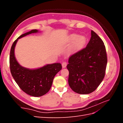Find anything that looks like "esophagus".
Here are the masks:
<instances>
[{"instance_id":"esophagus-1","label":"esophagus","mask_w":123,"mask_h":123,"mask_svg":"<svg viewBox=\"0 0 123 123\" xmlns=\"http://www.w3.org/2000/svg\"><path fill=\"white\" fill-rule=\"evenodd\" d=\"M67 66V63L66 62H63L62 63V68H65Z\"/></svg>"}]
</instances>
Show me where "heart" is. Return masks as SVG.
I'll use <instances>...</instances> for the list:
<instances>
[{"instance_id": "b5f03b06", "label": "heart", "mask_w": 123, "mask_h": 123, "mask_svg": "<svg viewBox=\"0 0 123 123\" xmlns=\"http://www.w3.org/2000/svg\"><path fill=\"white\" fill-rule=\"evenodd\" d=\"M67 43L72 45L68 50L70 55L75 54L82 50L87 43V38L85 36H80L76 33H72L69 35Z\"/></svg>"}]
</instances>
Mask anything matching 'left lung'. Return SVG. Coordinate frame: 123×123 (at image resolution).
Returning <instances> with one entry per match:
<instances>
[{"label":"left lung","instance_id":"left-lung-1","mask_svg":"<svg viewBox=\"0 0 123 123\" xmlns=\"http://www.w3.org/2000/svg\"><path fill=\"white\" fill-rule=\"evenodd\" d=\"M68 62V83L72 90L81 94L93 92L105 75L107 57L103 40L91 30V38L86 47L71 56Z\"/></svg>","mask_w":123,"mask_h":123}]
</instances>
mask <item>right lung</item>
I'll use <instances>...</instances> for the list:
<instances>
[{
	"label": "right lung",
	"instance_id": "obj_1",
	"mask_svg": "<svg viewBox=\"0 0 123 123\" xmlns=\"http://www.w3.org/2000/svg\"><path fill=\"white\" fill-rule=\"evenodd\" d=\"M39 32L32 30L22 34L13 43L10 55V67L11 74L20 88L26 93L39 97L49 92L52 85L54 77L62 68L61 63L47 64L37 69H30L21 66L15 56V48L19 39L32 33Z\"/></svg>",
	"mask_w": 123,
	"mask_h": 123
}]
</instances>
